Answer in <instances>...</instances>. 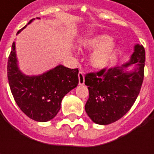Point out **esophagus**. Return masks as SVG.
Segmentation results:
<instances>
[{"instance_id": "34e87169", "label": "esophagus", "mask_w": 154, "mask_h": 154, "mask_svg": "<svg viewBox=\"0 0 154 154\" xmlns=\"http://www.w3.org/2000/svg\"><path fill=\"white\" fill-rule=\"evenodd\" d=\"M84 82H85L84 73H83V71H80V72H79V84H80V85H83Z\"/></svg>"}]
</instances>
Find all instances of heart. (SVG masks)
<instances>
[{
  "label": "heart",
  "mask_w": 154,
  "mask_h": 154,
  "mask_svg": "<svg viewBox=\"0 0 154 154\" xmlns=\"http://www.w3.org/2000/svg\"><path fill=\"white\" fill-rule=\"evenodd\" d=\"M84 47L89 50H96L90 57L91 66L97 69L108 67L113 62L116 54L117 46L115 41L111 40L108 35L101 34L86 40Z\"/></svg>",
  "instance_id": "1"
}]
</instances>
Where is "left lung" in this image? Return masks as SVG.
I'll return each instance as SVG.
<instances>
[{
	"mask_svg": "<svg viewBox=\"0 0 154 154\" xmlns=\"http://www.w3.org/2000/svg\"><path fill=\"white\" fill-rule=\"evenodd\" d=\"M145 60L144 47L137 45L130 62L86 74L89 98L85 109L92 122L107 125L119 120L130 109L142 86ZM134 63L137 67L133 72H124L123 68Z\"/></svg>",
	"mask_w": 154,
	"mask_h": 154,
	"instance_id": "left-lung-1",
	"label": "left lung"
}]
</instances>
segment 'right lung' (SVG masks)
<instances>
[{
  "mask_svg": "<svg viewBox=\"0 0 154 154\" xmlns=\"http://www.w3.org/2000/svg\"><path fill=\"white\" fill-rule=\"evenodd\" d=\"M78 68L59 65L42 75L26 76L17 67L15 43H13L8 61L9 86L20 109L34 121L47 122L56 116L63 97L78 85Z\"/></svg>",
  "mask_w": 154,
  "mask_h": 154,
  "instance_id": "1",
  "label": "right lung"
}]
</instances>
